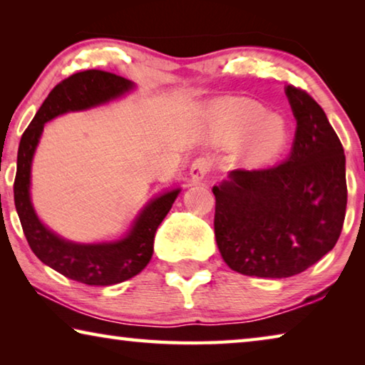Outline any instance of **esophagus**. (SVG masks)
I'll return each instance as SVG.
<instances>
[{"mask_svg":"<svg viewBox=\"0 0 365 365\" xmlns=\"http://www.w3.org/2000/svg\"><path fill=\"white\" fill-rule=\"evenodd\" d=\"M211 168H212L211 159H207L205 156L196 158L193 160V164H191V168H190V175L196 182L202 180V178H205L209 174V172H211Z\"/></svg>","mask_w":365,"mask_h":365,"instance_id":"esophagus-1","label":"esophagus"}]
</instances>
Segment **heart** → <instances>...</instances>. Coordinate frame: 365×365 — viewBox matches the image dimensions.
<instances>
[{"label":"heart","mask_w":365,"mask_h":365,"mask_svg":"<svg viewBox=\"0 0 365 365\" xmlns=\"http://www.w3.org/2000/svg\"><path fill=\"white\" fill-rule=\"evenodd\" d=\"M228 117L233 130L240 135L253 128L246 143V151L251 159H272L287 143L285 120L277 114H265L262 104L252 101L235 103L228 108Z\"/></svg>","instance_id":"heart-1"}]
</instances>
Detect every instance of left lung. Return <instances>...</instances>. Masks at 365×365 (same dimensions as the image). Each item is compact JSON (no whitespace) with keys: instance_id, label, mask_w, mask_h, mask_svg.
Wrapping results in <instances>:
<instances>
[{"instance_id":"1","label":"left lung","mask_w":365,"mask_h":365,"mask_svg":"<svg viewBox=\"0 0 365 365\" xmlns=\"http://www.w3.org/2000/svg\"><path fill=\"white\" fill-rule=\"evenodd\" d=\"M296 133L287 160L237 169L212 188L214 232L222 259L238 274L285 279L336 245L348 188L344 151L324 109L306 90L287 86Z\"/></svg>"}]
</instances>
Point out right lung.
<instances>
[{
	"instance_id": "obj_1",
	"label": "right lung",
	"mask_w": 365,
	"mask_h": 365,
	"mask_svg": "<svg viewBox=\"0 0 365 365\" xmlns=\"http://www.w3.org/2000/svg\"><path fill=\"white\" fill-rule=\"evenodd\" d=\"M132 88L130 80L104 71H83L64 78L43 101L38 113L24 132L14 180V205L34 255L71 280L85 285L108 287L132 279L153 256L154 235L170 211L180 190L169 191L148 205L125 238L114 243L77 245L49 232L36 217L29 196L30 165L48 120L67 110L88 109L120 96Z\"/></svg>"
}]
</instances>
